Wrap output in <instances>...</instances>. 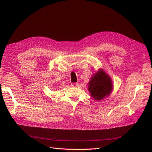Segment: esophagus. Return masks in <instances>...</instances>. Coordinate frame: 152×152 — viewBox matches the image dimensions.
Wrapping results in <instances>:
<instances>
[{
  "mask_svg": "<svg viewBox=\"0 0 152 152\" xmlns=\"http://www.w3.org/2000/svg\"><path fill=\"white\" fill-rule=\"evenodd\" d=\"M78 86H79V83H77V82H75V83H72V86L73 87H76Z\"/></svg>",
  "mask_w": 152,
  "mask_h": 152,
  "instance_id": "obj_1",
  "label": "esophagus"
}]
</instances>
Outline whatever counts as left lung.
<instances>
[{"label": "left lung", "instance_id": "obj_1", "mask_svg": "<svg viewBox=\"0 0 152 152\" xmlns=\"http://www.w3.org/2000/svg\"><path fill=\"white\" fill-rule=\"evenodd\" d=\"M113 84L110 77L102 68L92 75L88 83V91L94 99L100 101L110 95Z\"/></svg>", "mask_w": 152, "mask_h": 152}]
</instances>
